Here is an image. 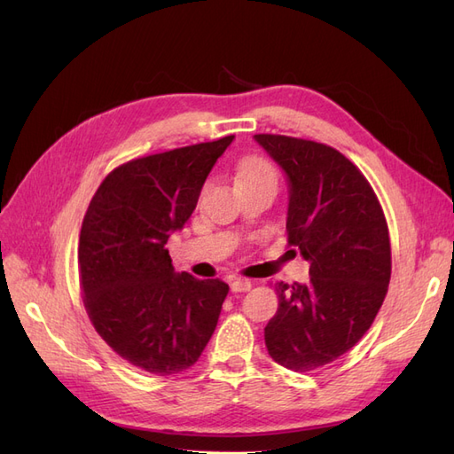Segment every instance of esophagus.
I'll return each mask as SVG.
<instances>
[{"instance_id": "obj_1", "label": "esophagus", "mask_w": 454, "mask_h": 454, "mask_svg": "<svg viewBox=\"0 0 454 454\" xmlns=\"http://www.w3.org/2000/svg\"><path fill=\"white\" fill-rule=\"evenodd\" d=\"M231 290L235 294H244V292H250L252 290V282L250 280H244V278H239L235 282H231Z\"/></svg>"}]
</instances>
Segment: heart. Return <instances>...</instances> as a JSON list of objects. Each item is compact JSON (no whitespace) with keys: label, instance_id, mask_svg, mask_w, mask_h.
Segmentation results:
<instances>
[{"label":"heart","instance_id":"heart-1","mask_svg":"<svg viewBox=\"0 0 454 454\" xmlns=\"http://www.w3.org/2000/svg\"><path fill=\"white\" fill-rule=\"evenodd\" d=\"M255 182H270L278 184V172L274 164L267 159L252 157L246 159L237 170V184H255Z\"/></svg>","mask_w":454,"mask_h":454}]
</instances>
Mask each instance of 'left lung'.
Wrapping results in <instances>:
<instances>
[{
    "label": "left lung",
    "mask_w": 454,
    "mask_h": 454,
    "mask_svg": "<svg viewBox=\"0 0 454 454\" xmlns=\"http://www.w3.org/2000/svg\"><path fill=\"white\" fill-rule=\"evenodd\" d=\"M254 138L287 176V244L310 263L309 284L274 286L278 310L265 345L274 362L307 373L348 352L373 324L392 272L387 217L337 149L282 134Z\"/></svg>",
    "instance_id": "8db88e82"
}]
</instances>
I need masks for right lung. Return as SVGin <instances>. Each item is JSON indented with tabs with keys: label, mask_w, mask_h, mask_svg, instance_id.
<instances>
[{
	"label": "right lung",
	"mask_w": 454,
	"mask_h": 454,
	"mask_svg": "<svg viewBox=\"0 0 454 454\" xmlns=\"http://www.w3.org/2000/svg\"><path fill=\"white\" fill-rule=\"evenodd\" d=\"M235 136L132 159L96 189L79 235V282L98 335L130 365L174 375L208 345L229 294L222 280L174 272L164 244L193 214Z\"/></svg>",
	"instance_id": "right-lung-1"
}]
</instances>
